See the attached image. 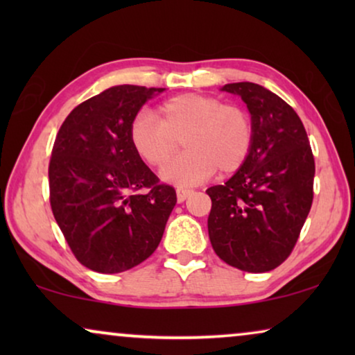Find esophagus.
<instances>
[{
  "label": "esophagus",
  "mask_w": 355,
  "mask_h": 355,
  "mask_svg": "<svg viewBox=\"0 0 355 355\" xmlns=\"http://www.w3.org/2000/svg\"><path fill=\"white\" fill-rule=\"evenodd\" d=\"M192 193V191L191 189H182V187H179L178 191H176V196H178V202L179 203H182L184 200H186V198L191 196Z\"/></svg>",
  "instance_id": "esophagus-1"
}]
</instances>
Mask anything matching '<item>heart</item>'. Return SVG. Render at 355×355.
Returning a JSON list of instances; mask_svg holds the SVG:
<instances>
[{
    "label": "heart",
    "instance_id": "1",
    "mask_svg": "<svg viewBox=\"0 0 355 355\" xmlns=\"http://www.w3.org/2000/svg\"><path fill=\"white\" fill-rule=\"evenodd\" d=\"M186 152L162 171L164 181L193 186L218 169L232 174L244 166L254 147V125L247 111L211 95L181 94L159 105V118L142 110L129 128L134 152L148 166L162 168L182 139Z\"/></svg>",
    "mask_w": 355,
    "mask_h": 355
}]
</instances>
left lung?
Wrapping results in <instances>:
<instances>
[{
	"label": "left lung",
	"instance_id": "8db88e82",
	"mask_svg": "<svg viewBox=\"0 0 355 355\" xmlns=\"http://www.w3.org/2000/svg\"><path fill=\"white\" fill-rule=\"evenodd\" d=\"M254 125V147L211 198L208 236L227 265L249 273L275 270L299 239L313 200L315 162L302 121L283 98L252 82L226 84Z\"/></svg>",
	"mask_w": 355,
	"mask_h": 355
}]
</instances>
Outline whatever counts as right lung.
Returning a JSON list of instances; mask_svg holds the SVG:
<instances>
[{
  "instance_id": "right-lung-1",
  "label": "right lung",
  "mask_w": 355,
  "mask_h": 355,
  "mask_svg": "<svg viewBox=\"0 0 355 355\" xmlns=\"http://www.w3.org/2000/svg\"><path fill=\"white\" fill-rule=\"evenodd\" d=\"M163 90L106 89L71 111L53 145V215L76 259L98 273H121L147 260L176 205V191L159 184L129 140L135 114Z\"/></svg>"
}]
</instances>
